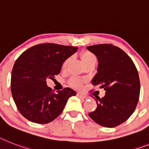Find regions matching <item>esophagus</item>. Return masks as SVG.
Here are the masks:
<instances>
[{
    "instance_id": "34e87169",
    "label": "esophagus",
    "mask_w": 149,
    "mask_h": 149,
    "mask_svg": "<svg viewBox=\"0 0 149 149\" xmlns=\"http://www.w3.org/2000/svg\"><path fill=\"white\" fill-rule=\"evenodd\" d=\"M77 95H78L79 97L82 98H88V96L86 95V94L81 93V92H79V93H77Z\"/></svg>"
}]
</instances>
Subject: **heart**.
<instances>
[{"mask_svg":"<svg viewBox=\"0 0 149 149\" xmlns=\"http://www.w3.org/2000/svg\"><path fill=\"white\" fill-rule=\"evenodd\" d=\"M80 57L86 66H88L92 63H96V60H97L95 55L93 53H92L91 51H87V50H84L81 52ZM70 58H67V59L63 61V64H62V68H66L70 63ZM69 84L73 88H81L82 85V80L80 79L77 78V77H72L69 80Z\"/></svg>","mask_w":149,"mask_h":149,"instance_id":"obj_1","label":"heart"}]
</instances>
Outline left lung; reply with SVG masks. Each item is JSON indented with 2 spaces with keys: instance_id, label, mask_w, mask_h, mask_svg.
<instances>
[{
  "instance_id": "obj_1",
  "label": "left lung",
  "mask_w": 149,
  "mask_h": 149,
  "mask_svg": "<svg viewBox=\"0 0 149 149\" xmlns=\"http://www.w3.org/2000/svg\"><path fill=\"white\" fill-rule=\"evenodd\" d=\"M87 49L98 61L92 85L106 92L103 98L97 96V108L88 115L103 127H117L132 114L139 102L140 82L137 69L123 50L111 44L91 45Z\"/></svg>"
}]
</instances>
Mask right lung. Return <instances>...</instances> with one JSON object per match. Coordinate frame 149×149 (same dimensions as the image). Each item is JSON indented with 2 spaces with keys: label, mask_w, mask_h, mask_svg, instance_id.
I'll return each instance as SVG.
<instances>
[{
  "label": "right lung",
  "mask_w": 149,
  "mask_h": 149,
  "mask_svg": "<svg viewBox=\"0 0 149 149\" xmlns=\"http://www.w3.org/2000/svg\"><path fill=\"white\" fill-rule=\"evenodd\" d=\"M77 47L54 43L32 46L18 57L11 75V92L21 114L33 123H47L61 113L76 92L67 87L54 93L46 79L61 72L63 61Z\"/></svg>",
  "instance_id": "add662e5"
}]
</instances>
